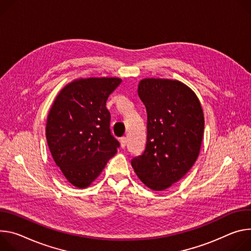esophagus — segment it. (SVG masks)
<instances>
[{"label": "esophagus", "mask_w": 251, "mask_h": 251, "mask_svg": "<svg viewBox=\"0 0 251 251\" xmlns=\"http://www.w3.org/2000/svg\"><path fill=\"white\" fill-rule=\"evenodd\" d=\"M120 143H121V147H122L123 149H125L126 146V137H125V136L121 137V138H120Z\"/></svg>", "instance_id": "1"}]
</instances>
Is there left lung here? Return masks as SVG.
I'll use <instances>...</instances> for the list:
<instances>
[{
	"mask_svg": "<svg viewBox=\"0 0 251 251\" xmlns=\"http://www.w3.org/2000/svg\"><path fill=\"white\" fill-rule=\"evenodd\" d=\"M137 94L147 108L148 135L144 153L131 159V166L149 188L165 190L199 157L204 131L201 103L176 79L144 78Z\"/></svg>",
	"mask_w": 251,
	"mask_h": 251,
	"instance_id": "obj_1",
	"label": "left lung"
}]
</instances>
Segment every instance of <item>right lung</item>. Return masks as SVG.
I'll list each match as a JSON object with an SVG mask.
<instances>
[{"mask_svg":"<svg viewBox=\"0 0 251 251\" xmlns=\"http://www.w3.org/2000/svg\"><path fill=\"white\" fill-rule=\"evenodd\" d=\"M119 77L76 78L55 97L47 119L46 136L51 156L67 180L90 186L120 148L109 129L108 96Z\"/></svg>","mask_w":251,"mask_h":251,"instance_id":"add662e5","label":"right lung"}]
</instances>
